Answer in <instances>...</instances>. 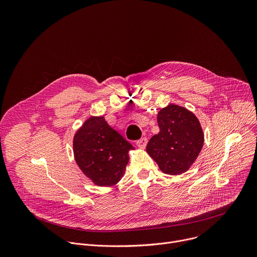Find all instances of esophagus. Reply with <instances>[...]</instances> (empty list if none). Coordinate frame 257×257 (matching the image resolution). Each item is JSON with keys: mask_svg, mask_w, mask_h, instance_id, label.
<instances>
[{"mask_svg": "<svg viewBox=\"0 0 257 257\" xmlns=\"http://www.w3.org/2000/svg\"><path fill=\"white\" fill-rule=\"evenodd\" d=\"M136 144H137V146L139 149H145V146H146V144H148V139H146L145 137H143V138H141V139H139L137 142H136Z\"/></svg>", "mask_w": 257, "mask_h": 257, "instance_id": "1", "label": "esophagus"}]
</instances>
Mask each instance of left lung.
<instances>
[{
  "label": "left lung",
  "instance_id": "obj_1",
  "mask_svg": "<svg viewBox=\"0 0 257 257\" xmlns=\"http://www.w3.org/2000/svg\"><path fill=\"white\" fill-rule=\"evenodd\" d=\"M160 132L154 135L146 152L168 175L187 172L199 156L204 134L197 117L189 109L170 103L158 114Z\"/></svg>",
  "mask_w": 257,
  "mask_h": 257
}]
</instances>
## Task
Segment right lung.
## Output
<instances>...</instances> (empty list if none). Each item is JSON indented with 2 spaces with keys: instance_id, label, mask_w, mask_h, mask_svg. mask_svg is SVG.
<instances>
[{
  "instance_id": "add662e5",
  "label": "right lung",
  "mask_w": 257,
  "mask_h": 257,
  "mask_svg": "<svg viewBox=\"0 0 257 257\" xmlns=\"http://www.w3.org/2000/svg\"><path fill=\"white\" fill-rule=\"evenodd\" d=\"M133 150L103 117H89L73 138L76 164L94 185L101 187L114 186L122 179Z\"/></svg>"
}]
</instances>
